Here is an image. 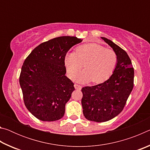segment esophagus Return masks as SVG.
Instances as JSON below:
<instances>
[{
	"instance_id": "1",
	"label": "esophagus",
	"mask_w": 150,
	"mask_h": 150,
	"mask_svg": "<svg viewBox=\"0 0 150 150\" xmlns=\"http://www.w3.org/2000/svg\"><path fill=\"white\" fill-rule=\"evenodd\" d=\"M74 87H75V89H78V90H81V88H82V87H81V85H77V84L74 85Z\"/></svg>"
}]
</instances>
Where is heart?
I'll return each instance as SVG.
<instances>
[{
    "label": "heart",
    "instance_id": "obj_1",
    "mask_svg": "<svg viewBox=\"0 0 150 150\" xmlns=\"http://www.w3.org/2000/svg\"><path fill=\"white\" fill-rule=\"evenodd\" d=\"M64 63L71 78L74 77L84 64L85 70L76 77L77 82L92 81L94 83H101L113 73L118 63V56L113 50L92 43L80 45L76 52L67 53Z\"/></svg>",
    "mask_w": 150,
    "mask_h": 150
}]
</instances>
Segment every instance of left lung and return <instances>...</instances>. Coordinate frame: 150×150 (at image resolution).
<instances>
[{
	"label": "left lung",
	"mask_w": 150,
	"mask_h": 150,
	"mask_svg": "<svg viewBox=\"0 0 150 150\" xmlns=\"http://www.w3.org/2000/svg\"><path fill=\"white\" fill-rule=\"evenodd\" d=\"M101 39L112 48L118 63L108 80L81 89L83 115L87 120L96 122L110 120L121 112L133 89L134 77L132 62L125 51L106 38Z\"/></svg>",
	"instance_id": "1"
}]
</instances>
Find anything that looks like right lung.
I'll return each instance as SVG.
<instances>
[{
  "label": "right lung",
  "mask_w": 150,
  "mask_h": 150,
  "mask_svg": "<svg viewBox=\"0 0 150 150\" xmlns=\"http://www.w3.org/2000/svg\"><path fill=\"white\" fill-rule=\"evenodd\" d=\"M82 42L73 36H61L40 44L25 59L20 75L24 101L35 118L52 122L63 118L65 104L75 90L65 76V55Z\"/></svg>",
  "instance_id": "add662e5"
}]
</instances>
